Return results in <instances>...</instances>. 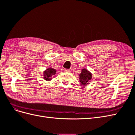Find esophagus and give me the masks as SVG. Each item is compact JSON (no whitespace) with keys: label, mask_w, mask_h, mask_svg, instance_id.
<instances>
[{"label":"esophagus","mask_w":135,"mask_h":135,"mask_svg":"<svg viewBox=\"0 0 135 135\" xmlns=\"http://www.w3.org/2000/svg\"><path fill=\"white\" fill-rule=\"evenodd\" d=\"M65 72H70V70L69 69H65Z\"/></svg>","instance_id":"esophagus-1"}]
</instances>
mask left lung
<instances>
[{"instance_id": "8db88e82", "label": "left lung", "mask_w": 135, "mask_h": 135, "mask_svg": "<svg viewBox=\"0 0 135 135\" xmlns=\"http://www.w3.org/2000/svg\"><path fill=\"white\" fill-rule=\"evenodd\" d=\"M92 78V74L87 69H83L79 74V81L82 85H85L89 83Z\"/></svg>"}]
</instances>
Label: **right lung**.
Returning a JSON list of instances; mask_svg holds the SVG:
<instances>
[{
  "label": "right lung",
  "instance_id": "right-lung-1",
  "mask_svg": "<svg viewBox=\"0 0 135 135\" xmlns=\"http://www.w3.org/2000/svg\"><path fill=\"white\" fill-rule=\"evenodd\" d=\"M56 73V70L55 69L50 68L46 69V71H44L43 72V74H44V79L46 80H50L52 79V76L55 75Z\"/></svg>",
  "mask_w": 135,
  "mask_h": 135
}]
</instances>
